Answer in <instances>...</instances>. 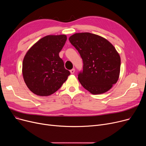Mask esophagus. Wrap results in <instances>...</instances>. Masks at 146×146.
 <instances>
[{
  "instance_id": "34e87169",
  "label": "esophagus",
  "mask_w": 146,
  "mask_h": 146,
  "mask_svg": "<svg viewBox=\"0 0 146 146\" xmlns=\"http://www.w3.org/2000/svg\"><path fill=\"white\" fill-rule=\"evenodd\" d=\"M70 72L71 74H73V73H74V72H75V69H74V68L72 69V70H70Z\"/></svg>"
}]
</instances>
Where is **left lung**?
I'll list each match as a JSON object with an SVG mask.
<instances>
[{
    "label": "left lung",
    "mask_w": 146,
    "mask_h": 146,
    "mask_svg": "<svg viewBox=\"0 0 146 146\" xmlns=\"http://www.w3.org/2000/svg\"><path fill=\"white\" fill-rule=\"evenodd\" d=\"M83 60L78 74L82 86L94 95L108 91L119 78L121 58L113 45L105 38L89 33H76L68 38Z\"/></svg>",
    "instance_id": "8db88e82"
}]
</instances>
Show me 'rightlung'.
<instances>
[{"mask_svg":"<svg viewBox=\"0 0 146 146\" xmlns=\"http://www.w3.org/2000/svg\"><path fill=\"white\" fill-rule=\"evenodd\" d=\"M66 35L45 36L27 51L22 63V74L27 87L36 95L47 96L58 90L70 73L64 68L59 52Z\"/></svg>","mask_w":146,"mask_h":146,"instance_id":"obj_1","label":"right lung"}]
</instances>
